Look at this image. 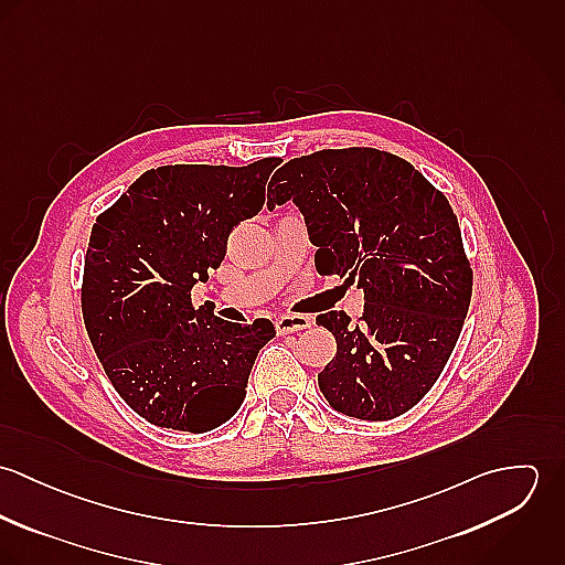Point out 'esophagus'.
Instances as JSON below:
<instances>
[{
	"instance_id": "obj_1",
	"label": "esophagus",
	"mask_w": 565,
	"mask_h": 565,
	"mask_svg": "<svg viewBox=\"0 0 565 565\" xmlns=\"http://www.w3.org/2000/svg\"><path fill=\"white\" fill-rule=\"evenodd\" d=\"M311 326V318L307 316H280L276 320V330L278 334H289V332H298Z\"/></svg>"
}]
</instances>
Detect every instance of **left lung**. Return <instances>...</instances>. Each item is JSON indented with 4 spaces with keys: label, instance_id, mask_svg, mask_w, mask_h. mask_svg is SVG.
<instances>
[{
    "label": "left lung",
    "instance_id": "obj_1",
    "mask_svg": "<svg viewBox=\"0 0 565 565\" xmlns=\"http://www.w3.org/2000/svg\"><path fill=\"white\" fill-rule=\"evenodd\" d=\"M269 209L294 202L318 245L320 274L365 294L356 323L316 322L337 352L318 374L328 404L359 419H392L419 403L448 363L472 298L457 217L411 162L372 148L322 150L282 164Z\"/></svg>",
    "mask_w": 565,
    "mask_h": 565
}]
</instances>
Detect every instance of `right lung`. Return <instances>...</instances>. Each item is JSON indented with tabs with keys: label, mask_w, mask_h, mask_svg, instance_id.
Masks as SVG:
<instances>
[{
	"label": "right lung",
	"mask_w": 565,
	"mask_h": 565,
	"mask_svg": "<svg viewBox=\"0 0 565 565\" xmlns=\"http://www.w3.org/2000/svg\"><path fill=\"white\" fill-rule=\"evenodd\" d=\"M278 159L148 169L104 211L84 258L82 316L117 394L162 428L206 433L243 404L274 323L193 309L191 289L226 256L231 231L265 204Z\"/></svg>",
	"instance_id": "right-lung-1"
}]
</instances>
